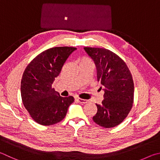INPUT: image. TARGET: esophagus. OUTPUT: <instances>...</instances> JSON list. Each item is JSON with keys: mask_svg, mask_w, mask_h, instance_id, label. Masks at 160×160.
I'll list each match as a JSON object with an SVG mask.
<instances>
[{"mask_svg": "<svg viewBox=\"0 0 160 160\" xmlns=\"http://www.w3.org/2000/svg\"><path fill=\"white\" fill-rule=\"evenodd\" d=\"M77 101L80 103H82V104H86L88 102V100H85V99H82V98H77Z\"/></svg>", "mask_w": 160, "mask_h": 160, "instance_id": "esophagus-1", "label": "esophagus"}]
</instances>
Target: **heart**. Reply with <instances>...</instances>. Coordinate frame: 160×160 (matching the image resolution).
Segmentation results:
<instances>
[{
  "mask_svg": "<svg viewBox=\"0 0 160 160\" xmlns=\"http://www.w3.org/2000/svg\"><path fill=\"white\" fill-rule=\"evenodd\" d=\"M89 61H91L90 59H88V58H82L80 60V63L84 62H89Z\"/></svg>",
  "mask_w": 160,
  "mask_h": 160,
  "instance_id": "heart-1",
  "label": "heart"
}]
</instances>
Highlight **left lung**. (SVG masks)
I'll return each instance as SVG.
<instances>
[{
	"label": "left lung",
	"mask_w": 160,
	"mask_h": 160,
	"mask_svg": "<svg viewBox=\"0 0 160 160\" xmlns=\"http://www.w3.org/2000/svg\"><path fill=\"white\" fill-rule=\"evenodd\" d=\"M83 48L96 64L98 82L105 92L101 104H96L98 112L93 117V121L105 128L116 127L124 121L132 108V76L124 60L110 50Z\"/></svg>",
	"instance_id": "1"
}]
</instances>
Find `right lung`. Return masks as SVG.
Returning a JSON list of instances; mask_svg holds the SVG:
<instances>
[{
	"instance_id": "add662e5",
	"label": "right lung",
	"mask_w": 160,
	"mask_h": 160,
	"mask_svg": "<svg viewBox=\"0 0 160 160\" xmlns=\"http://www.w3.org/2000/svg\"><path fill=\"white\" fill-rule=\"evenodd\" d=\"M75 50L73 47L48 49L33 59L24 70L21 81L22 102L32 118L39 124L50 126L60 122L74 102L72 96H60L52 84Z\"/></svg>"
}]
</instances>
